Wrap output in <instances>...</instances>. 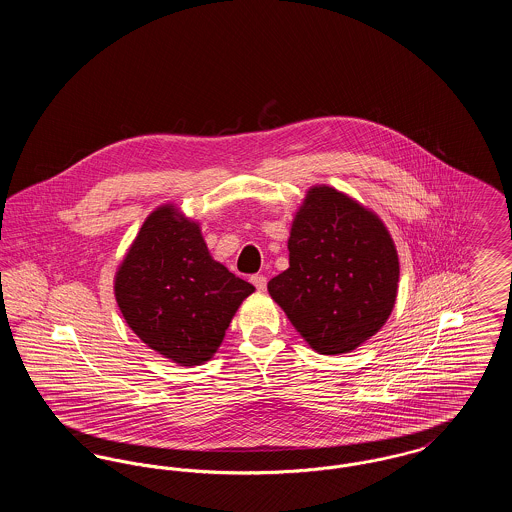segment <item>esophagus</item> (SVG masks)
Wrapping results in <instances>:
<instances>
[{"label":"esophagus","mask_w":512,"mask_h":512,"mask_svg":"<svg viewBox=\"0 0 512 512\" xmlns=\"http://www.w3.org/2000/svg\"><path fill=\"white\" fill-rule=\"evenodd\" d=\"M249 280H251V284H253L259 292H265V290H267V276H265V274H253Z\"/></svg>","instance_id":"34e87169"}]
</instances>
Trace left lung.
<instances>
[{
	"label": "left lung",
	"instance_id": "8db88e82",
	"mask_svg": "<svg viewBox=\"0 0 512 512\" xmlns=\"http://www.w3.org/2000/svg\"><path fill=\"white\" fill-rule=\"evenodd\" d=\"M290 268L270 297L322 355H341L390 317L399 261L382 220L334 188H313L293 220Z\"/></svg>",
	"mask_w": 512,
	"mask_h": 512
}]
</instances>
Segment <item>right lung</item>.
Masks as SVG:
<instances>
[{
    "mask_svg": "<svg viewBox=\"0 0 512 512\" xmlns=\"http://www.w3.org/2000/svg\"><path fill=\"white\" fill-rule=\"evenodd\" d=\"M255 288L211 259L199 226L171 205L147 217L115 280L122 317L167 359L201 365Z\"/></svg>",
    "mask_w": 512,
    "mask_h": 512,
    "instance_id": "right-lung-1",
    "label": "right lung"
}]
</instances>
